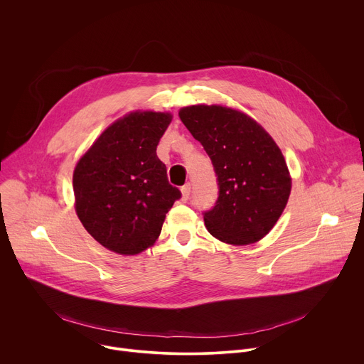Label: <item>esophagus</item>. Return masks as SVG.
<instances>
[{
  "mask_svg": "<svg viewBox=\"0 0 364 364\" xmlns=\"http://www.w3.org/2000/svg\"><path fill=\"white\" fill-rule=\"evenodd\" d=\"M181 193H183V201H187V200L190 198V193H191V186H190V183H187V184H184V186L181 187Z\"/></svg>",
  "mask_w": 364,
  "mask_h": 364,
  "instance_id": "34e87169",
  "label": "esophagus"
}]
</instances>
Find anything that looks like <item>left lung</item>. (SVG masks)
<instances>
[{
  "mask_svg": "<svg viewBox=\"0 0 364 364\" xmlns=\"http://www.w3.org/2000/svg\"><path fill=\"white\" fill-rule=\"evenodd\" d=\"M180 118L209 155L219 196L203 212L207 230L230 245L262 239L282 215L291 177L269 134L247 115L218 105H194Z\"/></svg>",
  "mask_w": 364,
  "mask_h": 364,
  "instance_id": "left-lung-1",
  "label": "left lung"
}]
</instances>
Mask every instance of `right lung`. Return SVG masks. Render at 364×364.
<instances>
[{
	"mask_svg": "<svg viewBox=\"0 0 364 364\" xmlns=\"http://www.w3.org/2000/svg\"><path fill=\"white\" fill-rule=\"evenodd\" d=\"M170 122V114H129L103 131L75 168L77 218L112 252L136 255L152 246L181 197L157 157Z\"/></svg>",
	"mask_w": 364,
	"mask_h": 364,
	"instance_id": "1",
	"label": "right lung"
}]
</instances>
